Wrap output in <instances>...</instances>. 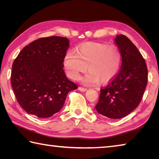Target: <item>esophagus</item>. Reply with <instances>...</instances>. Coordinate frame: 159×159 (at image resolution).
Segmentation results:
<instances>
[{"mask_svg": "<svg viewBox=\"0 0 159 159\" xmlns=\"http://www.w3.org/2000/svg\"><path fill=\"white\" fill-rule=\"evenodd\" d=\"M79 90L81 92H85V91L87 90V88H83V87H79Z\"/></svg>", "mask_w": 159, "mask_h": 159, "instance_id": "esophagus-1", "label": "esophagus"}]
</instances>
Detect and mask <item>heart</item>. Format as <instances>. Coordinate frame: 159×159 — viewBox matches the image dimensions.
I'll list each match as a JSON object with an SVG mask.
<instances>
[{
	"instance_id": "b5f03b06",
	"label": "heart",
	"mask_w": 159,
	"mask_h": 159,
	"mask_svg": "<svg viewBox=\"0 0 159 159\" xmlns=\"http://www.w3.org/2000/svg\"><path fill=\"white\" fill-rule=\"evenodd\" d=\"M64 67L72 80L88 70L81 79L85 85L107 83L116 76L121 64V52L115 45L89 42L78 46L75 51H69L64 56Z\"/></svg>"
}]
</instances>
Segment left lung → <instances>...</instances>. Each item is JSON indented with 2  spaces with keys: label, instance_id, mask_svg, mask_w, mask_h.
<instances>
[{
  "label": "left lung",
  "instance_id": "left-lung-1",
  "mask_svg": "<svg viewBox=\"0 0 159 159\" xmlns=\"http://www.w3.org/2000/svg\"><path fill=\"white\" fill-rule=\"evenodd\" d=\"M115 42L121 52V67L109 84L100 89L95 108L99 114L118 119L126 116L140 103L148 70L141 53L128 37L119 35Z\"/></svg>",
  "mask_w": 159,
  "mask_h": 159
}]
</instances>
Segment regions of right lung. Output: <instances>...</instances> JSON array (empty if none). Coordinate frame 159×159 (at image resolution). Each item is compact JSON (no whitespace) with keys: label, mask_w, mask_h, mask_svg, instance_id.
I'll list each match as a JSON object with an SVG mask.
<instances>
[{"label":"right lung","mask_w":159,"mask_h":159,"mask_svg":"<svg viewBox=\"0 0 159 159\" xmlns=\"http://www.w3.org/2000/svg\"><path fill=\"white\" fill-rule=\"evenodd\" d=\"M69 45L65 37L41 38L24 48L13 61L11 85L28 114L52 116L62 108L67 94L78 88L63 69Z\"/></svg>","instance_id":"1"}]
</instances>
